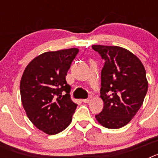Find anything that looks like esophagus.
Listing matches in <instances>:
<instances>
[{"mask_svg": "<svg viewBox=\"0 0 158 158\" xmlns=\"http://www.w3.org/2000/svg\"><path fill=\"white\" fill-rule=\"evenodd\" d=\"M91 100H92V97H91V96H90L89 98L85 99V100H82V101H83L84 103H85V104H88V103H89V102L91 101Z\"/></svg>", "mask_w": 158, "mask_h": 158, "instance_id": "1", "label": "esophagus"}]
</instances>
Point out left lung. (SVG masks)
<instances>
[{
    "mask_svg": "<svg viewBox=\"0 0 158 158\" xmlns=\"http://www.w3.org/2000/svg\"><path fill=\"white\" fill-rule=\"evenodd\" d=\"M105 61L101 70L100 97L103 110L96 115L109 129L124 127L143 104L148 81L142 62L127 49L117 46L93 45Z\"/></svg>",
    "mask_w": 158,
    "mask_h": 158,
    "instance_id": "1",
    "label": "left lung"
}]
</instances>
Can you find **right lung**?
I'll return each instance as SVG.
<instances>
[{
  "instance_id": "add662e5",
  "label": "right lung",
  "mask_w": 158,
  "mask_h": 158,
  "mask_svg": "<svg viewBox=\"0 0 158 158\" xmlns=\"http://www.w3.org/2000/svg\"><path fill=\"white\" fill-rule=\"evenodd\" d=\"M79 50L49 51L35 58L25 68L20 81L22 104L35 126L47 135L64 131L70 124L77 104L70 99L65 81Z\"/></svg>"
}]
</instances>
